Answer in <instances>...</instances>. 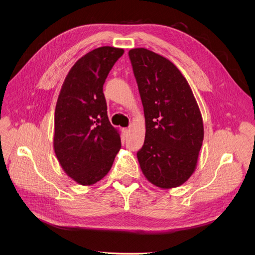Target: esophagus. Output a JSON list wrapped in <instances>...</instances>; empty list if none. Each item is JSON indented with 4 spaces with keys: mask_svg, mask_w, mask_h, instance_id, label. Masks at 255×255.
I'll list each match as a JSON object with an SVG mask.
<instances>
[{
    "mask_svg": "<svg viewBox=\"0 0 255 255\" xmlns=\"http://www.w3.org/2000/svg\"><path fill=\"white\" fill-rule=\"evenodd\" d=\"M129 131H130L129 128H123V132H124V133H128Z\"/></svg>",
    "mask_w": 255,
    "mask_h": 255,
    "instance_id": "34e87169",
    "label": "esophagus"
}]
</instances>
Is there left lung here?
<instances>
[{
    "label": "left lung",
    "instance_id": "left-lung-1",
    "mask_svg": "<svg viewBox=\"0 0 255 255\" xmlns=\"http://www.w3.org/2000/svg\"><path fill=\"white\" fill-rule=\"evenodd\" d=\"M145 115L137 159L147 180L162 189L183 185L194 172L204 139L197 102L182 72L146 48L129 50Z\"/></svg>",
    "mask_w": 255,
    "mask_h": 255
}]
</instances>
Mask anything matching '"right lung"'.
<instances>
[{"label": "right lung", "instance_id": "add662e5", "mask_svg": "<svg viewBox=\"0 0 255 255\" xmlns=\"http://www.w3.org/2000/svg\"><path fill=\"white\" fill-rule=\"evenodd\" d=\"M123 53L122 48L103 46L83 55L66 75L56 101L54 153L65 173L83 186L101 181L121 149L103 85Z\"/></svg>", "mask_w": 255, "mask_h": 255}]
</instances>
